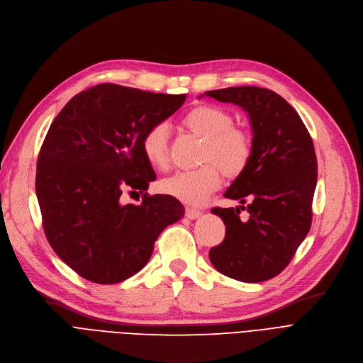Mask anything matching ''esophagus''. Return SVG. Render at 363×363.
Returning a JSON list of instances; mask_svg holds the SVG:
<instances>
[{
    "label": "esophagus",
    "instance_id": "34e87169",
    "mask_svg": "<svg viewBox=\"0 0 363 363\" xmlns=\"http://www.w3.org/2000/svg\"><path fill=\"white\" fill-rule=\"evenodd\" d=\"M201 214H202V213H201L199 210H196V208H189V207L186 208V217H187V219H191V220L198 219V217H199Z\"/></svg>",
    "mask_w": 363,
    "mask_h": 363
}]
</instances>
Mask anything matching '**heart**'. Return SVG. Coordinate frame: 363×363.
Wrapping results in <instances>:
<instances>
[{
	"label": "heart",
	"instance_id": "1",
	"mask_svg": "<svg viewBox=\"0 0 363 363\" xmlns=\"http://www.w3.org/2000/svg\"><path fill=\"white\" fill-rule=\"evenodd\" d=\"M187 129L204 141L201 161L208 162L196 169L177 171L161 182V191L180 202L199 206L220 184V169L229 177L238 176L252 157V140L234 126V118L217 106H198L184 116ZM169 128L165 122L150 126L141 138V152L156 169L168 165Z\"/></svg>",
	"mask_w": 363,
	"mask_h": 363
}]
</instances>
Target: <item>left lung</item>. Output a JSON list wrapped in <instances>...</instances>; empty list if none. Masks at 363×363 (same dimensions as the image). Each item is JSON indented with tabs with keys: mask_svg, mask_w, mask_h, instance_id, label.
Listing matches in <instances>:
<instances>
[{
	"mask_svg": "<svg viewBox=\"0 0 363 363\" xmlns=\"http://www.w3.org/2000/svg\"><path fill=\"white\" fill-rule=\"evenodd\" d=\"M204 95L241 107L253 134L250 161L223 194L249 204L211 210L222 217L226 234L210 250V260L226 277L269 280L291 262L311 228L317 183L313 140L295 108L269 89L237 86ZM244 208L250 211L245 223L239 219Z\"/></svg>",
	"mask_w": 363,
	"mask_h": 363,
	"instance_id": "left-lung-1",
	"label": "left lung"
}]
</instances>
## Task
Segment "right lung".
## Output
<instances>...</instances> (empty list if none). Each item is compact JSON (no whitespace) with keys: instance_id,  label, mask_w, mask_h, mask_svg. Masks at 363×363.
<instances>
[{"instance_id":"1","label":"right lung","mask_w":363,"mask_h":363,"mask_svg":"<svg viewBox=\"0 0 363 363\" xmlns=\"http://www.w3.org/2000/svg\"><path fill=\"white\" fill-rule=\"evenodd\" d=\"M184 99L103 83L72 96L52 122L35 192L49 244L80 277L99 284L133 277L161 232L183 217L169 195L144 194L140 204H121V195L143 194L156 179L141 138Z\"/></svg>"}]
</instances>
